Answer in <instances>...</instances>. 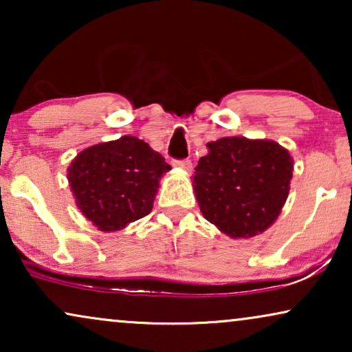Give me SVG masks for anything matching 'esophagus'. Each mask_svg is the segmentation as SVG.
<instances>
[{
  "mask_svg": "<svg viewBox=\"0 0 352 352\" xmlns=\"http://www.w3.org/2000/svg\"><path fill=\"white\" fill-rule=\"evenodd\" d=\"M173 166L177 168V170H182V171H190L192 162L190 160H175L173 162Z\"/></svg>",
  "mask_w": 352,
  "mask_h": 352,
  "instance_id": "1",
  "label": "esophagus"
}]
</instances>
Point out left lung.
I'll use <instances>...</instances> for the list:
<instances>
[{
  "label": "left lung",
  "mask_w": 352,
  "mask_h": 352,
  "mask_svg": "<svg viewBox=\"0 0 352 352\" xmlns=\"http://www.w3.org/2000/svg\"><path fill=\"white\" fill-rule=\"evenodd\" d=\"M194 173L200 211L230 239H252L271 228L288 199L290 152L271 139L243 136L208 142Z\"/></svg>",
  "instance_id": "1"
}]
</instances>
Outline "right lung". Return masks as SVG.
<instances>
[{"mask_svg": "<svg viewBox=\"0 0 352 352\" xmlns=\"http://www.w3.org/2000/svg\"><path fill=\"white\" fill-rule=\"evenodd\" d=\"M171 166L147 142L122 136L81 151L67 170L75 204L100 232L122 230L153 208Z\"/></svg>", "mask_w": 352, "mask_h": 352, "instance_id": "obj_1", "label": "right lung"}]
</instances>
